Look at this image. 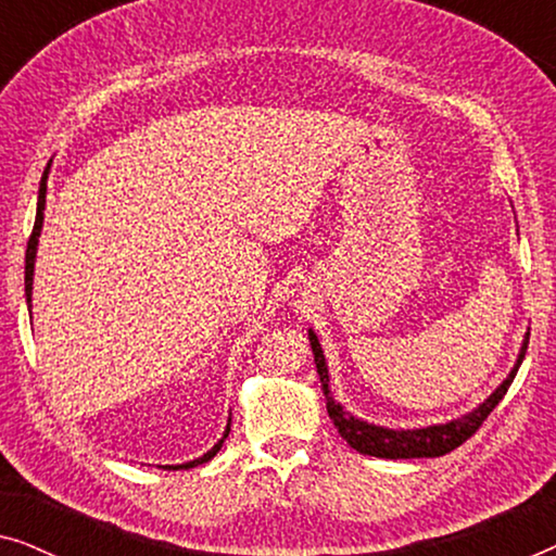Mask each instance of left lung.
Listing matches in <instances>:
<instances>
[{
	"label": "left lung",
	"mask_w": 556,
	"mask_h": 556,
	"mask_svg": "<svg viewBox=\"0 0 556 556\" xmlns=\"http://www.w3.org/2000/svg\"><path fill=\"white\" fill-rule=\"evenodd\" d=\"M308 341H311V352H314L318 379H321L326 409H329V417H331L333 428L339 430V435L344 438L356 453L375 455V458L397 460V458H440V455L451 453L458 445L466 443V440L473 435L478 428H481V422L485 420V417L493 413V407L504 400L508 387H511L516 371H519L521 362H523V354H527L529 331L521 341L519 356H516L511 371H508L504 382H501L496 390H493L489 397L481 402V405L473 407L466 415L453 417V420H447V422L425 425V428H415V430H392V428H384V425L359 420V417H354L349 409L341 407V402L333 400V394H331L329 364H326L324 349H321V344H318V337L314 333V329H308Z\"/></svg>",
	"instance_id": "left-lung-1"
}]
</instances>
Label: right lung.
<instances>
[{
	"label": "right lung",
	"instance_id": "1",
	"mask_svg": "<svg viewBox=\"0 0 556 556\" xmlns=\"http://www.w3.org/2000/svg\"><path fill=\"white\" fill-rule=\"evenodd\" d=\"M50 164L52 159L45 166L42 172V181H40V192H37V217H35V227H33V235H29V242H27V253H25V299H27V311H33V278H35V261H37V245H40V232H42V219H45V197H48V174H50ZM230 435V420H227V428L223 432V438L217 440L215 445H212V451H207L202 455V458H194V460H187V463H179V466H162L166 470H187V468H194V466H202V463L212 460L217 455L219 447Z\"/></svg>",
	"mask_w": 556,
	"mask_h": 556
}]
</instances>
